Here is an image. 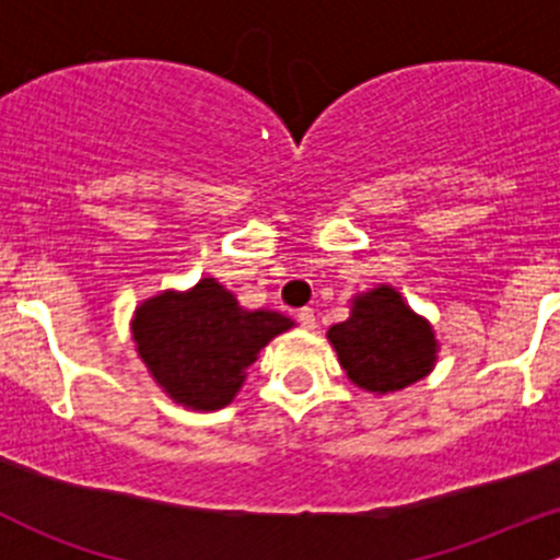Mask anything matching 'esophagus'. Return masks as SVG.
Returning <instances> with one entry per match:
<instances>
[{
	"label": "esophagus",
	"instance_id": "obj_1",
	"mask_svg": "<svg viewBox=\"0 0 560 560\" xmlns=\"http://www.w3.org/2000/svg\"><path fill=\"white\" fill-rule=\"evenodd\" d=\"M298 322H301V325L306 327V330H314V327H316L314 308H301V312H298Z\"/></svg>",
	"mask_w": 560,
	"mask_h": 560
}]
</instances>
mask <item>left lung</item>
Masks as SVG:
<instances>
[{
	"label": "left lung",
	"mask_w": 560,
	"mask_h": 560,
	"mask_svg": "<svg viewBox=\"0 0 560 560\" xmlns=\"http://www.w3.org/2000/svg\"><path fill=\"white\" fill-rule=\"evenodd\" d=\"M327 341L352 385L376 395L415 385L439 360L433 325L389 284L354 295L349 319L332 325Z\"/></svg>",
	"instance_id": "left-lung-1"
}]
</instances>
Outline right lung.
Wrapping results in <instances>:
<instances>
[{
  "mask_svg": "<svg viewBox=\"0 0 560 560\" xmlns=\"http://www.w3.org/2000/svg\"><path fill=\"white\" fill-rule=\"evenodd\" d=\"M295 322L268 308H244L213 276L189 290H162L135 308L132 341L156 387L191 411L235 400L259 349Z\"/></svg>",
  "mask_w": 560,
  "mask_h": 560,
  "instance_id": "obj_1",
  "label": "right lung"
}]
</instances>
